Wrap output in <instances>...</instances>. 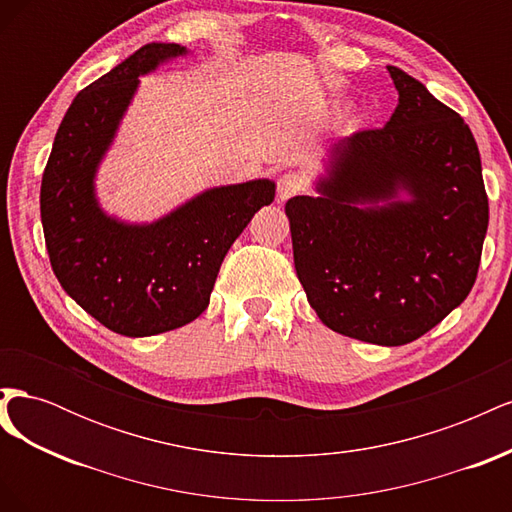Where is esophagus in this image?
<instances>
[{"label":"esophagus","mask_w":512,"mask_h":512,"mask_svg":"<svg viewBox=\"0 0 512 512\" xmlns=\"http://www.w3.org/2000/svg\"><path fill=\"white\" fill-rule=\"evenodd\" d=\"M303 177L299 173H284L280 179H277V203H286L288 198L294 194H299L303 190Z\"/></svg>","instance_id":"34e87169"}]
</instances>
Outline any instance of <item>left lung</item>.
<instances>
[{
  "instance_id": "8db88e82",
  "label": "left lung",
  "mask_w": 512,
  "mask_h": 512,
  "mask_svg": "<svg viewBox=\"0 0 512 512\" xmlns=\"http://www.w3.org/2000/svg\"><path fill=\"white\" fill-rule=\"evenodd\" d=\"M389 68L399 94L380 130L333 143L318 196L286 203L294 269L335 333L404 346L468 297L489 224L470 128L423 83Z\"/></svg>"
}]
</instances>
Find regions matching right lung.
<instances>
[{"mask_svg":"<svg viewBox=\"0 0 512 512\" xmlns=\"http://www.w3.org/2000/svg\"><path fill=\"white\" fill-rule=\"evenodd\" d=\"M190 51L151 42L85 87L55 134L40 188L46 250L57 280L89 316L126 337L183 327L209 305L230 245L271 205L275 181L218 185L153 222L108 215L96 177L141 76Z\"/></svg>","mask_w":512,"mask_h":512,"instance_id":"obj_1","label":"right lung"}]
</instances>
